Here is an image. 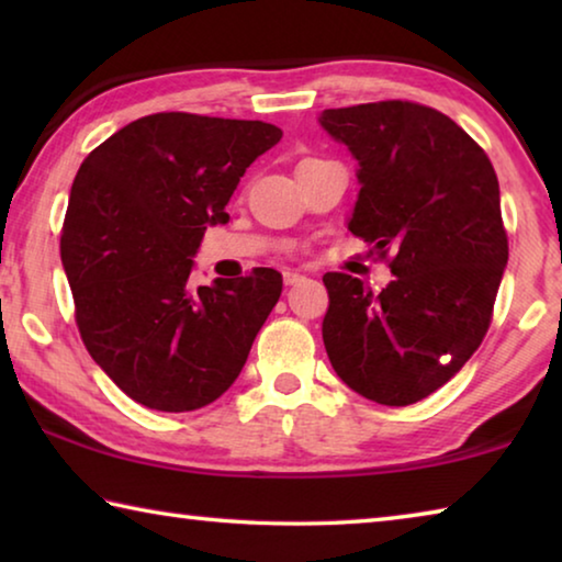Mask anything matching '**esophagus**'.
<instances>
[{"label":"esophagus","mask_w":562,"mask_h":562,"mask_svg":"<svg viewBox=\"0 0 562 562\" xmlns=\"http://www.w3.org/2000/svg\"><path fill=\"white\" fill-rule=\"evenodd\" d=\"M282 280H284V284H297V282L304 280V274L297 272V270H284L282 272Z\"/></svg>","instance_id":"34e87169"}]
</instances>
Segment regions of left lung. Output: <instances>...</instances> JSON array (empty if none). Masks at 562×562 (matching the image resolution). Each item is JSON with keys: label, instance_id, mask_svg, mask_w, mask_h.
Masks as SVG:
<instances>
[{"label": "left lung", "instance_id": "1", "mask_svg": "<svg viewBox=\"0 0 562 562\" xmlns=\"http://www.w3.org/2000/svg\"><path fill=\"white\" fill-rule=\"evenodd\" d=\"M319 126L357 160L347 227L394 252L374 294L327 272L322 339L337 376L376 404L406 406L443 386L486 337L508 265L498 178L441 111L408 101L325 109Z\"/></svg>", "mask_w": 562, "mask_h": 562}]
</instances>
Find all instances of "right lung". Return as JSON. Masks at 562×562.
Returning <instances> with one entry per match:
<instances>
[{"label": "right lung", "instance_id": "obj_1", "mask_svg": "<svg viewBox=\"0 0 562 562\" xmlns=\"http://www.w3.org/2000/svg\"><path fill=\"white\" fill-rule=\"evenodd\" d=\"M282 131L262 121L154 113L93 148L74 178L61 233L76 325L133 402L193 412L243 372L280 300L282 274L195 288L203 233L225 225L237 183Z\"/></svg>", "mask_w": 562, "mask_h": 562}]
</instances>
